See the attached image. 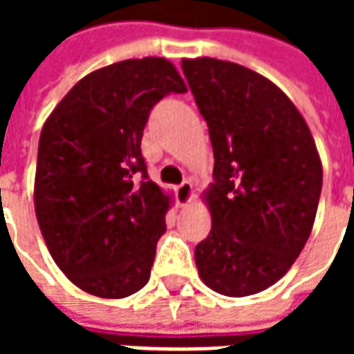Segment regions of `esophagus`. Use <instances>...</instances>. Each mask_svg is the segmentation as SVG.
Here are the masks:
<instances>
[{
    "label": "esophagus",
    "instance_id": "34e87169",
    "mask_svg": "<svg viewBox=\"0 0 354 354\" xmlns=\"http://www.w3.org/2000/svg\"><path fill=\"white\" fill-rule=\"evenodd\" d=\"M176 195H178V203L185 207V205H189L193 201V184L189 180H185L182 184L176 187Z\"/></svg>",
    "mask_w": 354,
    "mask_h": 354
}]
</instances>
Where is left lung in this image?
Returning a JSON list of instances; mask_svg holds the SVG:
<instances>
[{
	"mask_svg": "<svg viewBox=\"0 0 354 354\" xmlns=\"http://www.w3.org/2000/svg\"><path fill=\"white\" fill-rule=\"evenodd\" d=\"M182 70L214 149L203 193L212 230L195 246L201 281L245 297L282 279L311 235L322 162L301 113L273 81L218 58Z\"/></svg>",
	"mask_w": 354,
	"mask_h": 354,
	"instance_id": "obj_1",
	"label": "left lung"
}]
</instances>
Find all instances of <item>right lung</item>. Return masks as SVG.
<instances>
[{"instance_id":"obj_1","label":"right lung","mask_w":354,"mask_h":354,"mask_svg":"<svg viewBox=\"0 0 354 354\" xmlns=\"http://www.w3.org/2000/svg\"><path fill=\"white\" fill-rule=\"evenodd\" d=\"M185 91L167 58H131L77 81L43 124L37 223L60 271L93 296L121 299L149 281L170 195L147 178L140 144L155 104Z\"/></svg>"}]
</instances>
